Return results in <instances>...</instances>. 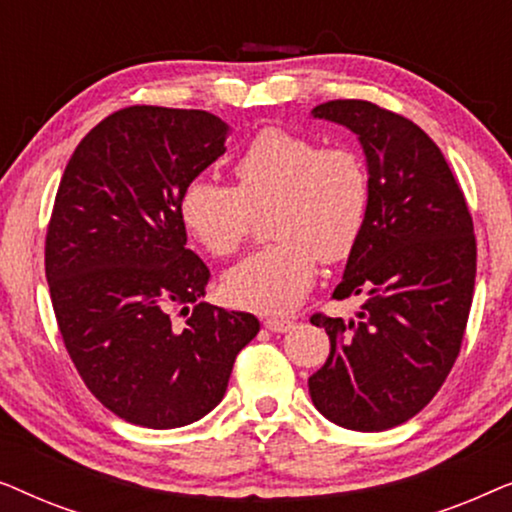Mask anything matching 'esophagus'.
Instances as JSON below:
<instances>
[{"instance_id":"1","label":"esophagus","mask_w":512,"mask_h":512,"mask_svg":"<svg viewBox=\"0 0 512 512\" xmlns=\"http://www.w3.org/2000/svg\"><path fill=\"white\" fill-rule=\"evenodd\" d=\"M296 326V321L293 319H284V317H268L265 319V328L272 333H286L291 331V328Z\"/></svg>"}]
</instances>
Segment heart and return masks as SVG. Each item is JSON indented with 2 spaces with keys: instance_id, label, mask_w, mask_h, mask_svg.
<instances>
[{
  "instance_id": "obj_1",
  "label": "heart",
  "mask_w": 512,
  "mask_h": 512,
  "mask_svg": "<svg viewBox=\"0 0 512 512\" xmlns=\"http://www.w3.org/2000/svg\"><path fill=\"white\" fill-rule=\"evenodd\" d=\"M233 177L235 186L193 179L181 193V221L209 254L228 258L272 207L277 242L230 270L223 286L240 307L291 310L310 291L319 258L345 261L359 244L370 205L366 165L349 146L265 128L235 160Z\"/></svg>"
}]
</instances>
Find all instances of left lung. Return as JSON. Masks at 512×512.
<instances>
[{"label": "left lung", "instance_id": "left-lung-1", "mask_svg": "<svg viewBox=\"0 0 512 512\" xmlns=\"http://www.w3.org/2000/svg\"><path fill=\"white\" fill-rule=\"evenodd\" d=\"M314 118L345 125L366 153L370 205L333 298L361 296L356 319L314 314L331 354L310 396L333 424L384 431L415 417L457 361L475 286L466 198L433 139L366 100H331Z\"/></svg>", "mask_w": 512, "mask_h": 512}]
</instances>
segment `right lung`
Here are the masks:
<instances>
[{"mask_svg": "<svg viewBox=\"0 0 512 512\" xmlns=\"http://www.w3.org/2000/svg\"><path fill=\"white\" fill-rule=\"evenodd\" d=\"M226 137L209 111L125 107L81 139L55 195L46 279L60 335L90 394L146 429L214 410L261 328L254 314L200 303L212 275L179 216Z\"/></svg>", "mask_w": 512, "mask_h": 512, "instance_id": "add662e5", "label": "right lung"}]
</instances>
